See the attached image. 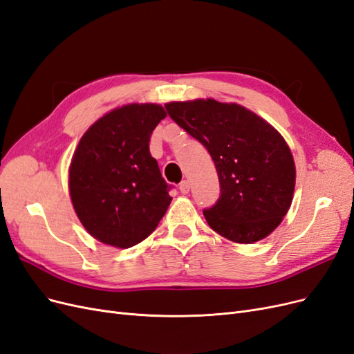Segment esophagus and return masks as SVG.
Wrapping results in <instances>:
<instances>
[{
	"label": "esophagus",
	"instance_id": "obj_1",
	"mask_svg": "<svg viewBox=\"0 0 354 354\" xmlns=\"http://www.w3.org/2000/svg\"><path fill=\"white\" fill-rule=\"evenodd\" d=\"M178 189H180L181 194L186 195V194H189V190H190V183H189L187 180H183V181H181V183H180Z\"/></svg>",
	"mask_w": 354,
	"mask_h": 354
}]
</instances>
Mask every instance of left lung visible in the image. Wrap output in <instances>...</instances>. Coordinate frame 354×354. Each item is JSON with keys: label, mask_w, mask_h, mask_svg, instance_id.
Masks as SVG:
<instances>
[{"label": "left lung", "mask_w": 354, "mask_h": 354, "mask_svg": "<svg viewBox=\"0 0 354 354\" xmlns=\"http://www.w3.org/2000/svg\"><path fill=\"white\" fill-rule=\"evenodd\" d=\"M165 109L216 164L220 198L203 209L208 226L238 243L269 236L291 207L295 187L294 158L283 137L236 103L198 99L171 102Z\"/></svg>", "instance_id": "obj_1"}]
</instances>
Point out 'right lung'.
<instances>
[{"instance_id":"obj_1","label":"right lung","mask_w":354,"mask_h":354,"mask_svg":"<svg viewBox=\"0 0 354 354\" xmlns=\"http://www.w3.org/2000/svg\"><path fill=\"white\" fill-rule=\"evenodd\" d=\"M165 116L159 104H125L81 137L69 167L71 199L82 226L97 241L130 248L167 212L171 186L149 152L152 131Z\"/></svg>"}]
</instances>
